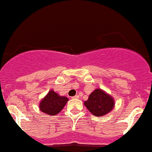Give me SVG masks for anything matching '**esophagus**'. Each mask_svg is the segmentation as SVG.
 Listing matches in <instances>:
<instances>
[{
    "label": "esophagus",
    "mask_w": 152,
    "mask_h": 152,
    "mask_svg": "<svg viewBox=\"0 0 152 152\" xmlns=\"http://www.w3.org/2000/svg\"><path fill=\"white\" fill-rule=\"evenodd\" d=\"M78 98H79V96L78 95H76V96H74L72 99H78Z\"/></svg>",
    "instance_id": "obj_1"
}]
</instances>
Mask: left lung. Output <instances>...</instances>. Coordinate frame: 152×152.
<instances>
[{
	"label": "left lung",
	"instance_id": "8db88e82",
	"mask_svg": "<svg viewBox=\"0 0 152 152\" xmlns=\"http://www.w3.org/2000/svg\"><path fill=\"white\" fill-rule=\"evenodd\" d=\"M84 105L92 115L101 117L109 113L115 106V100L109 94L101 89H96L90 93Z\"/></svg>",
	"mask_w": 152,
	"mask_h": 152
}]
</instances>
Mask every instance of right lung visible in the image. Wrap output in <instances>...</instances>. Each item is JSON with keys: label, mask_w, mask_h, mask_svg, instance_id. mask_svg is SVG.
I'll return each instance as SVG.
<instances>
[{"label": "right lung", "mask_w": 152, "mask_h": 152, "mask_svg": "<svg viewBox=\"0 0 152 152\" xmlns=\"http://www.w3.org/2000/svg\"><path fill=\"white\" fill-rule=\"evenodd\" d=\"M68 101L69 99L67 97L59 96L58 93L51 90L40 102L39 108L47 115H56L62 111Z\"/></svg>", "instance_id": "right-lung-1"}]
</instances>
